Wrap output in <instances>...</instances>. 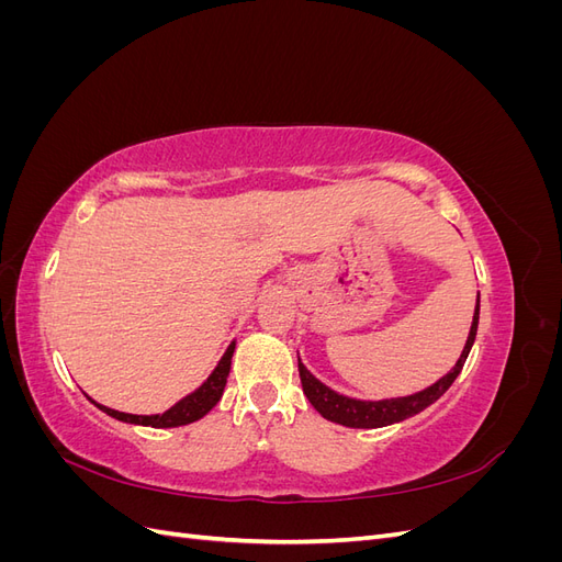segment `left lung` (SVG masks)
Instances as JSON below:
<instances>
[{"instance_id":"left-lung-1","label":"left lung","mask_w":562,"mask_h":562,"mask_svg":"<svg viewBox=\"0 0 562 562\" xmlns=\"http://www.w3.org/2000/svg\"><path fill=\"white\" fill-rule=\"evenodd\" d=\"M479 307H481V304H475L469 339H467L464 351H462V356H459V361L454 363V368L448 372L446 378H440L436 384L419 391V394L403 396V398H389V401L347 398L342 394H337V391L328 389L323 382H318L297 359V370H300V382H302L304 396L310 398V403L316 407V411L323 417L342 424V427H351V429H378V427H386V424L403 422L407 417L422 413L424 407H429L434 401L443 396L446 391L450 389V384L457 380L459 372H462L464 361H467V356H469L471 345L475 339V330H479V312H481Z\"/></svg>"}]
</instances>
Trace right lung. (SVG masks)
<instances>
[{"instance_id":"1","label":"right lung","mask_w":562,"mask_h":562,"mask_svg":"<svg viewBox=\"0 0 562 562\" xmlns=\"http://www.w3.org/2000/svg\"><path fill=\"white\" fill-rule=\"evenodd\" d=\"M232 353H234V342L227 347L225 356L220 359V363L215 366V370L211 372V378L203 382L196 391H192L190 396H184L182 401H178L173 407H168L166 413L161 415H128V413H119L112 411V407H105L95 403L100 411L108 413L110 417L119 419V422H128V424H143V427H155V429H171V427H182V424H192L196 419H201L206 415L211 407L223 398V391L227 384V375L232 368Z\"/></svg>"}]
</instances>
